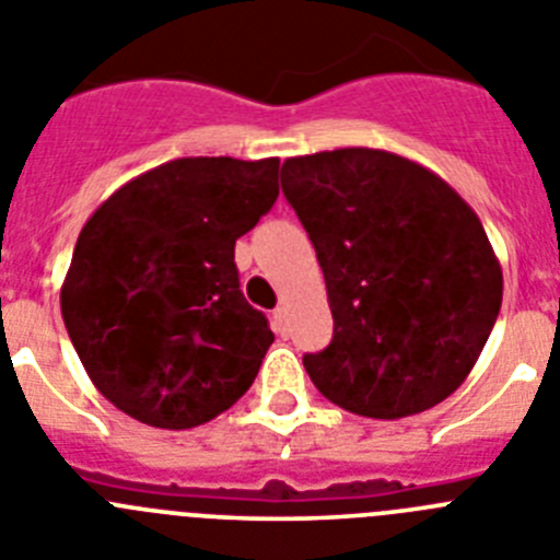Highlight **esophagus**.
<instances>
[{"mask_svg":"<svg viewBox=\"0 0 560 560\" xmlns=\"http://www.w3.org/2000/svg\"><path fill=\"white\" fill-rule=\"evenodd\" d=\"M271 325H275V330L280 336L289 334V316H285V308L283 305H277L275 311H271Z\"/></svg>","mask_w":560,"mask_h":560,"instance_id":"esophagus-1","label":"esophagus"}]
</instances>
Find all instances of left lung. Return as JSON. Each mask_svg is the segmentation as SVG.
Returning <instances> with one entry per match:
<instances>
[{
	"instance_id": "8db88e82",
	"label": "left lung",
	"mask_w": 560,
	"mask_h": 560,
	"mask_svg": "<svg viewBox=\"0 0 560 560\" xmlns=\"http://www.w3.org/2000/svg\"><path fill=\"white\" fill-rule=\"evenodd\" d=\"M283 192L323 266L334 339L303 364L336 407L395 420L468 378L502 305L477 212L438 173L378 148L283 162Z\"/></svg>"
}]
</instances>
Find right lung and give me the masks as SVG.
<instances>
[{
	"label": "right lung",
	"instance_id": "obj_1",
	"mask_svg": "<svg viewBox=\"0 0 560 560\" xmlns=\"http://www.w3.org/2000/svg\"><path fill=\"white\" fill-rule=\"evenodd\" d=\"M280 160L185 156L114 190L61 285L67 334L120 412L192 429L252 387L275 341L241 294L235 241L277 201Z\"/></svg>",
	"mask_w": 560,
	"mask_h": 560
}]
</instances>
